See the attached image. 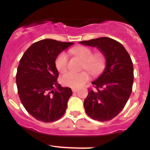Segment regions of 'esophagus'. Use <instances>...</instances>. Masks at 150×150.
Wrapping results in <instances>:
<instances>
[{"label":"esophagus","mask_w":150,"mask_h":150,"mask_svg":"<svg viewBox=\"0 0 150 150\" xmlns=\"http://www.w3.org/2000/svg\"><path fill=\"white\" fill-rule=\"evenodd\" d=\"M72 92H74V93H76V92H78V91H79L78 88H72Z\"/></svg>","instance_id":"esophagus-1"}]
</instances>
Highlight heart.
<instances>
[{
	"label": "heart",
	"instance_id": "1",
	"mask_svg": "<svg viewBox=\"0 0 150 150\" xmlns=\"http://www.w3.org/2000/svg\"><path fill=\"white\" fill-rule=\"evenodd\" d=\"M72 53L84 62L83 69L93 75L100 73L105 66V58L101 53L93 54V51L86 46H78L72 50ZM55 67L58 72L63 73L68 67V57L65 52H62L55 60ZM90 79V75L86 71L81 72H67L61 78V83L68 87L78 88L84 86Z\"/></svg>",
	"mask_w": 150,
	"mask_h": 150
}]
</instances>
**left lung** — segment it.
Segmentation results:
<instances>
[{
	"instance_id": "1",
	"label": "left lung",
	"mask_w": 150,
	"mask_h": 150,
	"mask_svg": "<svg viewBox=\"0 0 150 150\" xmlns=\"http://www.w3.org/2000/svg\"><path fill=\"white\" fill-rule=\"evenodd\" d=\"M80 43L96 47L105 57V69L92 82L95 90L89 88L84 108L93 120L108 121L122 111L131 96L134 83L131 57L121 43L110 38H98Z\"/></svg>"
}]
</instances>
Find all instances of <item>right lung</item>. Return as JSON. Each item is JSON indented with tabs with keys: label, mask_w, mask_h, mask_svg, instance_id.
Masks as SVG:
<instances>
[{
	"label": "right lung",
	"mask_w": 150,
	"mask_h": 150,
	"mask_svg": "<svg viewBox=\"0 0 150 150\" xmlns=\"http://www.w3.org/2000/svg\"><path fill=\"white\" fill-rule=\"evenodd\" d=\"M72 44L44 39L29 47L21 58L16 75L18 94L25 110L38 120L54 122L65 112L72 91L57 82L55 60Z\"/></svg>",
	"instance_id": "1"
}]
</instances>
